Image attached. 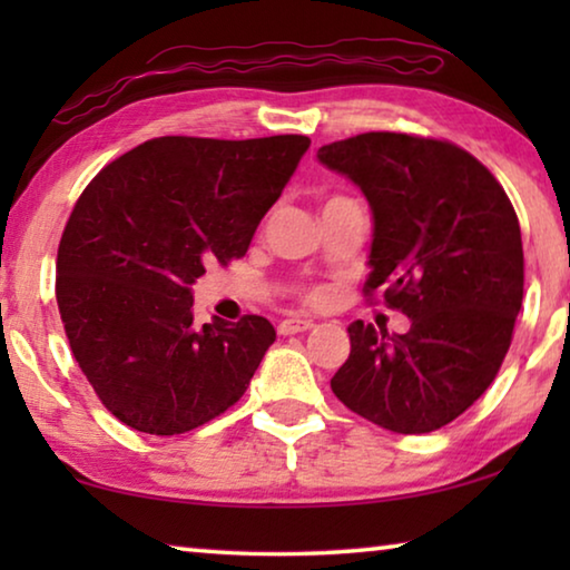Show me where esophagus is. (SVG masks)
Returning <instances> with one entry per match:
<instances>
[{"label":"esophagus","instance_id":"esophagus-1","mask_svg":"<svg viewBox=\"0 0 570 570\" xmlns=\"http://www.w3.org/2000/svg\"><path fill=\"white\" fill-rule=\"evenodd\" d=\"M314 326V322H308V320H284L282 324H278V334H284V336H288V334H302V332H308Z\"/></svg>","mask_w":570,"mask_h":570}]
</instances>
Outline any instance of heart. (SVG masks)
I'll return each instance as SVG.
<instances>
[{
	"instance_id": "1",
	"label": "heart",
	"mask_w": 570,
	"mask_h": 570,
	"mask_svg": "<svg viewBox=\"0 0 570 570\" xmlns=\"http://www.w3.org/2000/svg\"><path fill=\"white\" fill-rule=\"evenodd\" d=\"M324 294L322 292H312V294H306V298H308V302H320V298H322Z\"/></svg>"
}]
</instances>
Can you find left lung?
Masks as SVG:
<instances>
[{
    "label": "left lung",
    "instance_id": "left-lung-1",
    "mask_svg": "<svg viewBox=\"0 0 570 570\" xmlns=\"http://www.w3.org/2000/svg\"><path fill=\"white\" fill-rule=\"evenodd\" d=\"M370 200L364 292L407 314V334L350 324L332 392L400 435L460 417L503 364L523 304V240L505 190L448 140L362 132L316 153Z\"/></svg>",
    "mask_w": 570,
    "mask_h": 570
}]
</instances>
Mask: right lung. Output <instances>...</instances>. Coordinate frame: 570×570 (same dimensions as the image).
<instances>
[{
  "label": "right lung",
  "instance_id": "right-lung-1",
  "mask_svg": "<svg viewBox=\"0 0 570 570\" xmlns=\"http://www.w3.org/2000/svg\"><path fill=\"white\" fill-rule=\"evenodd\" d=\"M308 146L306 135H166L82 190L57 250V306L82 374L128 428L180 435L246 392L276 340L272 322L200 326L190 286L246 254Z\"/></svg>",
  "mask_w": 570,
  "mask_h": 570
}]
</instances>
